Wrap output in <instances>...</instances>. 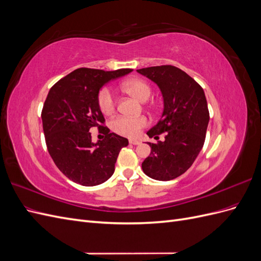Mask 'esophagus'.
I'll list each match as a JSON object with an SVG mask.
<instances>
[{
  "mask_svg": "<svg viewBox=\"0 0 261 261\" xmlns=\"http://www.w3.org/2000/svg\"><path fill=\"white\" fill-rule=\"evenodd\" d=\"M129 144H130V145H139V144H140V140H137V139H129Z\"/></svg>",
  "mask_w": 261,
  "mask_h": 261,
  "instance_id": "esophagus-1",
  "label": "esophagus"
}]
</instances>
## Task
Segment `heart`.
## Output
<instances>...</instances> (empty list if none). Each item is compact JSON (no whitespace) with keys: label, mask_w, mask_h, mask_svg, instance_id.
I'll return each mask as SVG.
<instances>
[{"label":"heart","mask_w":261,"mask_h":261,"mask_svg":"<svg viewBox=\"0 0 261 261\" xmlns=\"http://www.w3.org/2000/svg\"><path fill=\"white\" fill-rule=\"evenodd\" d=\"M122 88L129 93L130 96L137 100L144 102L151 96L152 89L150 85L141 78H133L122 85ZM99 108L105 114H111L115 110L116 101L113 91L109 87H103L98 94ZM149 121L146 116L128 117V116H117L112 121L111 127L118 135L126 137L138 136L141 129L145 128Z\"/></svg>","instance_id":"obj_1"}]
</instances>
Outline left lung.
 Segmentation results:
<instances>
[{
  "mask_svg": "<svg viewBox=\"0 0 261 261\" xmlns=\"http://www.w3.org/2000/svg\"><path fill=\"white\" fill-rule=\"evenodd\" d=\"M154 82L162 92L164 109L160 121L147 132L150 138L164 141L148 143L151 148L141 168L156 180H171L192 167L203 147L209 123V110L201 86L172 65L137 69Z\"/></svg>",
  "mask_w": 261,
  "mask_h": 261,
  "instance_id": "left-lung-1",
  "label": "left lung"
}]
</instances>
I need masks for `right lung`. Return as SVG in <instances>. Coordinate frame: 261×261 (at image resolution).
Returning a JSON list of instances; mask_svg holds the SVG:
<instances>
[{"instance_id": "1", "label": "right lung", "mask_w": 261, "mask_h": 261, "mask_svg": "<svg viewBox=\"0 0 261 261\" xmlns=\"http://www.w3.org/2000/svg\"><path fill=\"white\" fill-rule=\"evenodd\" d=\"M123 68H77L52 86L41 112L48 151L58 169L83 186L105 183L114 173L121 149L128 140L110 133L98 103L100 89L110 81L130 73ZM98 127L105 138L94 144L90 130Z\"/></svg>"}]
</instances>
